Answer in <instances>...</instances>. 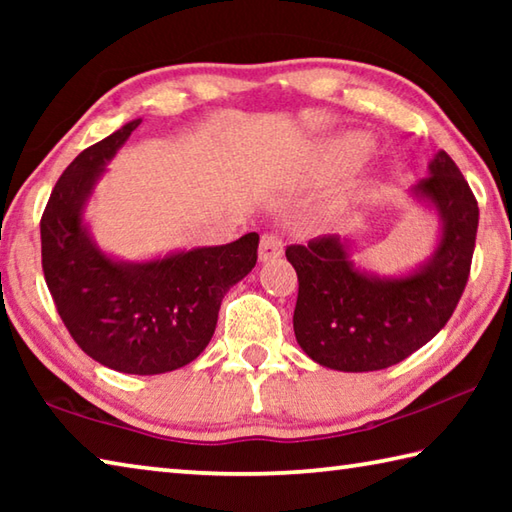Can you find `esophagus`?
Returning <instances> with one entry per match:
<instances>
[{"instance_id":"obj_1","label":"esophagus","mask_w":512,"mask_h":512,"mask_svg":"<svg viewBox=\"0 0 512 512\" xmlns=\"http://www.w3.org/2000/svg\"><path fill=\"white\" fill-rule=\"evenodd\" d=\"M282 250H284V241L277 232H266L262 241H259V259H262V262L280 257Z\"/></svg>"}]
</instances>
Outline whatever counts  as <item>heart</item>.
I'll return each mask as SVG.
<instances>
[{
    "label": "heart",
    "instance_id": "heart-1",
    "mask_svg": "<svg viewBox=\"0 0 512 512\" xmlns=\"http://www.w3.org/2000/svg\"><path fill=\"white\" fill-rule=\"evenodd\" d=\"M359 149V142L354 140V137H341V140H334L325 146V162L329 167H343V164H348L354 160V155H357Z\"/></svg>",
    "mask_w": 512,
    "mask_h": 512
}]
</instances>
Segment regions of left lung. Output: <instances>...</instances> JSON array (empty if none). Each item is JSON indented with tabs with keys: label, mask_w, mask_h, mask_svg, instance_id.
Wrapping results in <instances>:
<instances>
[{
	"label": "left lung",
	"mask_w": 512,
	"mask_h": 512,
	"mask_svg": "<svg viewBox=\"0 0 512 512\" xmlns=\"http://www.w3.org/2000/svg\"><path fill=\"white\" fill-rule=\"evenodd\" d=\"M413 196L438 212V248L418 271L377 277L352 264L339 235L287 246L298 273L293 332L309 359L332 370L370 372L411 357L452 318L470 277L479 205L445 151Z\"/></svg>",
	"instance_id": "obj_1"
}]
</instances>
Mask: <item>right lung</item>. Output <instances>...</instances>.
Masks as SVG:
<instances>
[{
  "mask_svg": "<svg viewBox=\"0 0 512 512\" xmlns=\"http://www.w3.org/2000/svg\"><path fill=\"white\" fill-rule=\"evenodd\" d=\"M128 121L74 158L42 212V271L76 345L126 375L187 366L210 343L221 300L257 264V232L225 246L180 250L151 262H117L83 225V207L121 144Z\"/></svg>",
  "mask_w": 512,
  "mask_h": 512,
  "instance_id": "obj_1",
  "label": "right lung"
}]
</instances>
